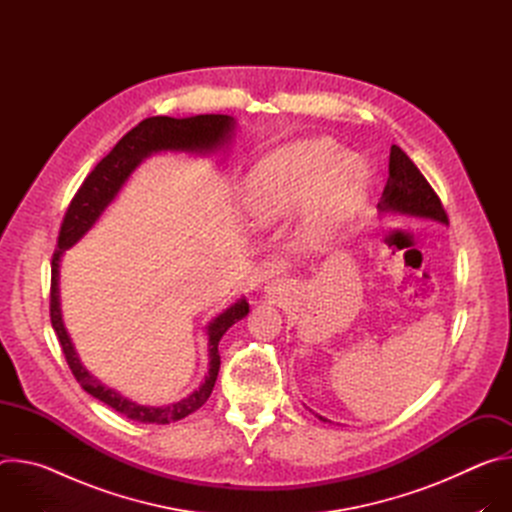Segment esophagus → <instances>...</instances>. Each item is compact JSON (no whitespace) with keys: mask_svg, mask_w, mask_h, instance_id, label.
<instances>
[{"mask_svg":"<svg viewBox=\"0 0 512 512\" xmlns=\"http://www.w3.org/2000/svg\"><path fill=\"white\" fill-rule=\"evenodd\" d=\"M273 291H277V289H273Z\"/></svg>","mask_w":512,"mask_h":512,"instance_id":"1","label":"esophagus"}]
</instances>
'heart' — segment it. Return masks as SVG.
<instances>
[{
	"label": "heart",
	"instance_id": "1",
	"mask_svg": "<svg viewBox=\"0 0 512 512\" xmlns=\"http://www.w3.org/2000/svg\"><path fill=\"white\" fill-rule=\"evenodd\" d=\"M369 180L367 162L350 152L340 154L334 141H300L259 168L249 210L259 223H275L298 212L310 198L306 235L320 241L360 208Z\"/></svg>",
	"mask_w": 512,
	"mask_h": 512
}]
</instances>
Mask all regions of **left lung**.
Segmentation results:
<instances>
[{
  "label": "left lung",
  "instance_id": "8db88e82",
  "mask_svg": "<svg viewBox=\"0 0 512 512\" xmlns=\"http://www.w3.org/2000/svg\"><path fill=\"white\" fill-rule=\"evenodd\" d=\"M381 212H395L405 216L433 218V221L448 223V214L440 196L435 194L431 184L419 172V168L411 162V158L393 145L389 158V180L379 202ZM322 421H328L320 417Z\"/></svg>",
  "mask_w": 512,
  "mask_h": 512
}]
</instances>
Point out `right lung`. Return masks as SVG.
<instances>
[{"label": "right lung", "instance_id": "right-lung-1", "mask_svg": "<svg viewBox=\"0 0 512 512\" xmlns=\"http://www.w3.org/2000/svg\"><path fill=\"white\" fill-rule=\"evenodd\" d=\"M235 127L233 117L229 115H196L186 119L174 117H148L137 123L131 131H127L117 143L115 148L95 166V170L85 178L77 194L72 196L66 214L62 218L58 245L52 255V277H50V322L60 342L62 354L68 362V369L75 375L79 385L93 395L95 399L103 401L111 409L119 411L121 415L139 421V423H156L166 425L200 409L206 399L210 397L218 369H221V354H218V342L223 334L241 318L249 314V304L239 300L221 316L214 318L208 326V348H210V369L204 383L188 395L186 399L166 405V407H143L125 397L117 391L105 387L99 379H95L77 356L75 346H72L62 318H60V302H58V265L60 255L64 249L75 245L101 216L107 204L117 196L119 188L125 184L129 174L141 164L143 158H148L154 152L174 150V152H212L218 145H223Z\"/></svg>", "mask_w": 512, "mask_h": 512}]
</instances>
